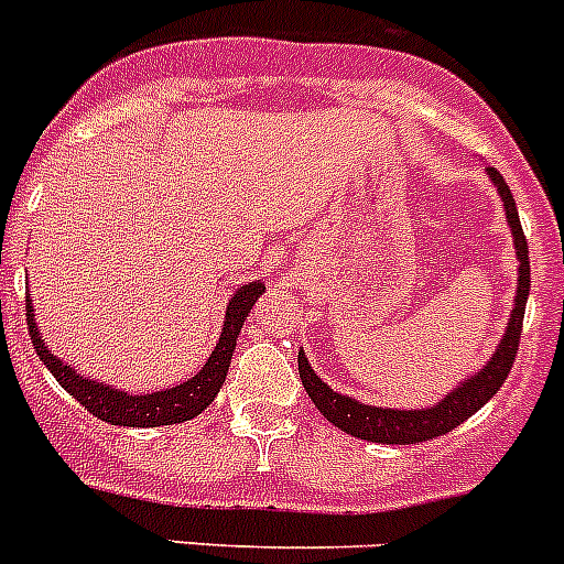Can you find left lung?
I'll return each mask as SVG.
<instances>
[{
    "mask_svg": "<svg viewBox=\"0 0 564 564\" xmlns=\"http://www.w3.org/2000/svg\"><path fill=\"white\" fill-rule=\"evenodd\" d=\"M487 175L492 178V184L498 187L500 200H503L506 224H509L511 229L514 254H518V262H520L514 307H511L509 324H506L498 349H495L492 358L487 360V366H481L475 375H469L467 380H462V386H456L451 394H444L442 400L433 402V405L411 408V411L366 405V402L352 400V397L338 394V391L329 389L322 377L313 371L304 349H299V377H302L304 391L310 394L313 405H316L335 427H340V431L349 433V436H358V438H366V442H377V444H420V442H427V438L444 436V433H451L456 425H462L464 420H469L475 411H481V408L498 394L506 377H509L511 364H514V355H518L525 302H529V285H531L529 242H525L518 206H514V198H511V189L506 187L503 175H500L495 167H487Z\"/></svg>",
    "mask_w": 564,
    "mask_h": 564,
    "instance_id": "1",
    "label": "left lung"
}]
</instances>
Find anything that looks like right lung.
I'll return each instance as SVG.
<instances>
[{"instance_id":"obj_1","label":"right lung","mask_w":564,"mask_h":564,"mask_svg":"<svg viewBox=\"0 0 564 564\" xmlns=\"http://www.w3.org/2000/svg\"><path fill=\"white\" fill-rule=\"evenodd\" d=\"M265 293V285L260 279L248 282V285L237 288L231 293L229 304H226V322L220 329V338L215 344V352L209 355L200 371L184 383L173 386V389L151 391V394H131V391L113 389V386L97 383L95 377H83L80 371L72 369L69 364L53 355V349L44 344L39 324H35L33 299L28 296V327L30 340H33L35 352L44 360V366L55 375L61 389L69 391L77 402L89 413H95L97 420L108 422V425L120 427H159V425H178L193 416H198L215 397H218L220 386L226 383V371H229L231 352L237 346V335H240L242 324H246L248 313L257 304V299Z\"/></svg>"}]
</instances>
